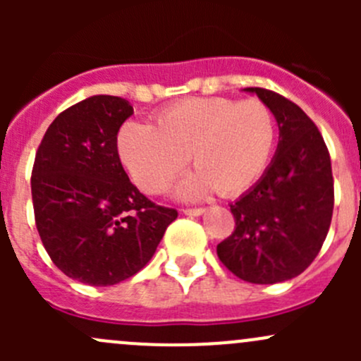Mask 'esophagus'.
<instances>
[{"label":"esophagus","instance_id":"1","mask_svg":"<svg viewBox=\"0 0 361 361\" xmlns=\"http://www.w3.org/2000/svg\"><path fill=\"white\" fill-rule=\"evenodd\" d=\"M206 213V209L204 207H194V209H183V214H187V216H201V214Z\"/></svg>","mask_w":361,"mask_h":361}]
</instances>
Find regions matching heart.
Listing matches in <instances>:
<instances>
[{
  "label": "heart",
  "instance_id": "obj_1",
  "mask_svg": "<svg viewBox=\"0 0 361 361\" xmlns=\"http://www.w3.org/2000/svg\"><path fill=\"white\" fill-rule=\"evenodd\" d=\"M276 120L258 99L188 97L164 108L154 127L127 122L116 137L123 166L141 190L159 194L187 164L195 169L174 188L180 201L218 190L238 195L257 183L276 147Z\"/></svg>",
  "mask_w": 361,
  "mask_h": 361
}]
</instances>
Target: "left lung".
Segmentation results:
<instances>
[{"label": "left lung", "instance_id": "8db88e82", "mask_svg": "<svg viewBox=\"0 0 361 361\" xmlns=\"http://www.w3.org/2000/svg\"><path fill=\"white\" fill-rule=\"evenodd\" d=\"M245 92L271 108L279 141L260 180L231 204L235 231L216 253L238 278L274 285L302 274L322 250L334 211L332 164L318 127L297 104L258 87Z\"/></svg>", "mask_w": 361, "mask_h": 361}]
</instances>
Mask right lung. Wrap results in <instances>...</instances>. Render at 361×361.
Listing matches in <instances>:
<instances>
[{
	"label": "right lung",
	"mask_w": 361,
	"mask_h": 361,
	"mask_svg": "<svg viewBox=\"0 0 361 361\" xmlns=\"http://www.w3.org/2000/svg\"><path fill=\"white\" fill-rule=\"evenodd\" d=\"M133 111L122 97H87L50 123L36 152L31 194L39 238L57 269L90 286L141 271L178 216L145 197L123 171L116 134Z\"/></svg>",
	"instance_id": "add662e5"
}]
</instances>
